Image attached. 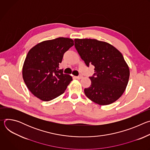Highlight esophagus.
I'll use <instances>...</instances> for the list:
<instances>
[{
  "instance_id": "1",
  "label": "esophagus",
  "mask_w": 150,
  "mask_h": 150,
  "mask_svg": "<svg viewBox=\"0 0 150 150\" xmlns=\"http://www.w3.org/2000/svg\"><path fill=\"white\" fill-rule=\"evenodd\" d=\"M75 78L76 79H80L82 78V75H79V76H75Z\"/></svg>"
}]
</instances>
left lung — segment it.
<instances>
[{
    "instance_id": "8db88e82",
    "label": "left lung",
    "mask_w": 150,
    "mask_h": 150,
    "mask_svg": "<svg viewBox=\"0 0 150 150\" xmlns=\"http://www.w3.org/2000/svg\"><path fill=\"white\" fill-rule=\"evenodd\" d=\"M75 47L87 67L94 66L90 76V87L84 89L89 99L100 105H108L124 93L129 78V69L122 53L112 45L96 39H78Z\"/></svg>"
}]
</instances>
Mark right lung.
<instances>
[{
	"label": "right lung",
	"mask_w": 150,
	"mask_h": 150,
	"mask_svg": "<svg viewBox=\"0 0 150 150\" xmlns=\"http://www.w3.org/2000/svg\"><path fill=\"white\" fill-rule=\"evenodd\" d=\"M74 45L73 40L59 37L42 41L28 52L23 77L28 90L39 99L49 101L62 94L72 78L59 69L63 54Z\"/></svg>",
	"instance_id": "add662e5"
}]
</instances>
